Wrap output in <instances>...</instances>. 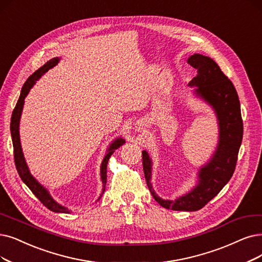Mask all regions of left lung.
Here are the masks:
<instances>
[{"label": "left lung", "mask_w": 262, "mask_h": 262, "mask_svg": "<svg viewBox=\"0 0 262 262\" xmlns=\"http://www.w3.org/2000/svg\"><path fill=\"white\" fill-rule=\"evenodd\" d=\"M187 62L198 72L188 85L195 87V95L210 104L216 113L219 125L217 148L211 160L199 171L198 185L174 201L163 200L156 194L150 183L151 160L146 150L142 155L146 183L155 200L167 210L193 212L210 202L232 177L243 138V120L237 92L216 62L200 54L192 55Z\"/></svg>", "instance_id": "left-lung-1"}]
</instances>
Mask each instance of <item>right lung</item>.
<instances>
[{
  "label": "right lung",
  "instance_id": "obj_1",
  "mask_svg": "<svg viewBox=\"0 0 262 262\" xmlns=\"http://www.w3.org/2000/svg\"><path fill=\"white\" fill-rule=\"evenodd\" d=\"M59 60H60L59 58H52L51 60L47 61L43 67L39 68L37 71H35L33 74L31 75L27 79V81L25 82V85L21 89V93H20V97L18 99V102H17L16 106L13 111V114H12V119H10V133H12V141H13V146H14L15 164H16V169H17V172L20 176V179L23 180V182L29 187V189L33 192V194L48 208V210L55 212V213H68L69 214V213H71V211L68 210V207L56 202L54 199H52V196L49 194V192H48L46 188L41 186L34 179V177L31 175V173L29 171V167H28V165L26 163V160H25L23 148H21V144H20V137H19V122H20V117H21V113H23L26 97L28 96L30 89L33 87L35 81L38 78H40L41 75L45 74V73L49 69L57 66ZM123 143H124V140L122 138H118V139L115 140L110 145L107 152H106L105 157L103 158V161L101 163V180H102V183H103V188H102V192H101V194H100V196H99L97 201L100 200V198L104 193V190H105V185H106V180H107L106 169H107V163H108V160H110V157L113 155L115 149H117L118 147H120V146Z\"/></svg>",
  "mask_w": 262,
  "mask_h": 262
}]
</instances>
